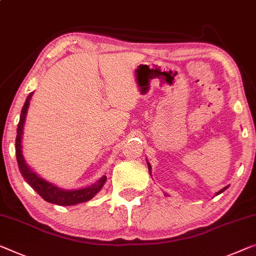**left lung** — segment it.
I'll use <instances>...</instances> for the list:
<instances>
[{"label": "left lung", "instance_id": "obj_1", "mask_svg": "<svg viewBox=\"0 0 256 256\" xmlns=\"http://www.w3.org/2000/svg\"><path fill=\"white\" fill-rule=\"evenodd\" d=\"M147 164H148V170H150H150H152V166H150V163H148V162H147ZM150 174H152V172H150ZM228 188V186H226V188H222V190H218V192L216 193V196H218V194H220V193H222V192H224V190H226Z\"/></svg>", "mask_w": 256, "mask_h": 256}]
</instances>
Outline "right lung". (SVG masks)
Returning a JSON list of instances; mask_svg holds the SVG:
<instances>
[{"label":"right lung","mask_w":256,"mask_h":256,"mask_svg":"<svg viewBox=\"0 0 256 256\" xmlns=\"http://www.w3.org/2000/svg\"><path fill=\"white\" fill-rule=\"evenodd\" d=\"M30 93L28 98H26L24 106L22 109L20 118H19V123L17 128V136H16V158L19 166V171H20L22 176L30 184L36 192L44 200L50 204H58V206H74L82 204V202H86L94 198L95 194H98V190L104 188V182L106 180V176H102L98 180L93 184L90 188H82V190H63L55 186L52 182H49L44 179L38 176L33 170L26 164L24 156H22V128H24L26 114H28V109L30 106V100L32 98Z\"/></svg>","instance_id":"add662e5"}]
</instances>
